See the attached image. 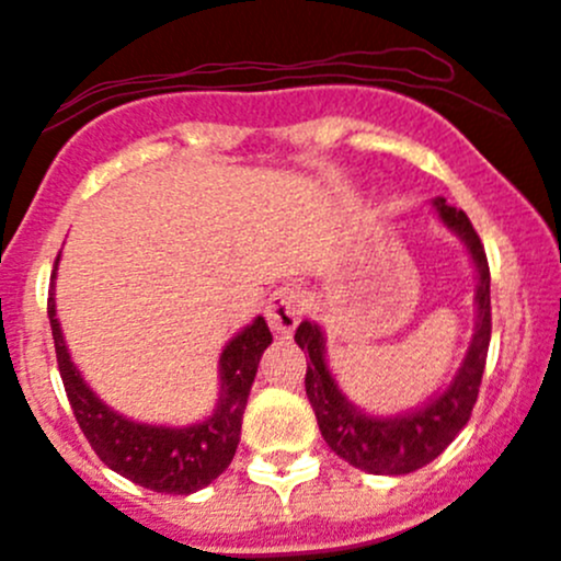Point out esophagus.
Wrapping results in <instances>:
<instances>
[{"mask_svg":"<svg viewBox=\"0 0 561 561\" xmlns=\"http://www.w3.org/2000/svg\"><path fill=\"white\" fill-rule=\"evenodd\" d=\"M304 293L298 287H276L266 304V319L274 335L290 337L293 330L298 328L300 317H304Z\"/></svg>","mask_w":561,"mask_h":561,"instance_id":"obj_1","label":"esophagus"}]
</instances>
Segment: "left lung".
<instances>
[{"instance_id": "8db88e82", "label": "left lung", "mask_w": 561, "mask_h": 561, "mask_svg": "<svg viewBox=\"0 0 561 561\" xmlns=\"http://www.w3.org/2000/svg\"><path fill=\"white\" fill-rule=\"evenodd\" d=\"M436 213L469 248L473 266L479 274V322L463 367L445 393L428 402L426 408L399 417H373L348 404L337 389L335 378L324 362L322 330L311 322H300L295 330V343L306 351V397H309L313 415L324 442L337 458H343L354 469L370 473H410L423 469L436 455L447 450V445L458 436V431L469 423L473 404H477L479 386H482L484 365H488L492 313H490V266L484 255V244L469 215L458 207L436 199Z\"/></svg>"}]
</instances>
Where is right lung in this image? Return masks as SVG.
Here are the masks:
<instances>
[{"instance_id": "obj_1", "label": "right lung", "mask_w": 561, "mask_h": 561, "mask_svg": "<svg viewBox=\"0 0 561 561\" xmlns=\"http://www.w3.org/2000/svg\"><path fill=\"white\" fill-rule=\"evenodd\" d=\"M58 266V261H55ZM55 279V271H53ZM55 359L64 378L66 397L79 428L88 436L98 458L130 482L168 495H191L207 488L213 479L229 469L242 434V415L248 408L250 386L255 380L257 362L271 343L266 319L257 317L220 354V404L205 423L188 428L144 426L108 410L82 375L71 365L60 324L55 319V298H47Z\"/></svg>"}]
</instances>
